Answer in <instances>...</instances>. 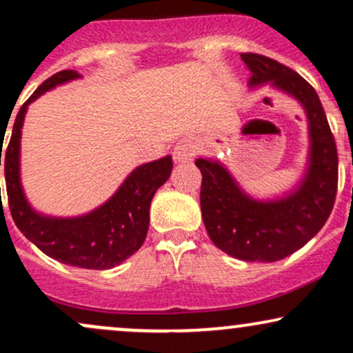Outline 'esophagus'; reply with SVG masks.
Here are the masks:
<instances>
[{
	"label": "esophagus",
	"mask_w": 353,
	"mask_h": 353,
	"mask_svg": "<svg viewBox=\"0 0 353 353\" xmlns=\"http://www.w3.org/2000/svg\"><path fill=\"white\" fill-rule=\"evenodd\" d=\"M190 156H192V144H190L189 141H181V143L174 148V159H176L177 163H188Z\"/></svg>",
	"instance_id": "1"
}]
</instances>
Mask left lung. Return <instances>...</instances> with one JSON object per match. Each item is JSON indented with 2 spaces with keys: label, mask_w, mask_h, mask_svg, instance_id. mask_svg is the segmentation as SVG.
Segmentation results:
<instances>
[{
  "label": "left lung",
  "mask_w": 353,
  "mask_h": 353,
  "mask_svg": "<svg viewBox=\"0 0 353 353\" xmlns=\"http://www.w3.org/2000/svg\"><path fill=\"white\" fill-rule=\"evenodd\" d=\"M252 71L250 84L272 83L305 108L310 129V165L292 196L274 202L249 199L219 163L197 159L201 209L210 241L247 262H275L310 241L329 219L339 185V154L315 89L299 72L272 58L242 52Z\"/></svg>",
  "instance_id": "left-lung-1"
}]
</instances>
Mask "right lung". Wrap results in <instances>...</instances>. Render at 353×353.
Listing matches in <instances>:
<instances>
[{
  "label": "right lung",
  "mask_w": 353,
  "mask_h": 353,
  "mask_svg": "<svg viewBox=\"0 0 353 353\" xmlns=\"http://www.w3.org/2000/svg\"><path fill=\"white\" fill-rule=\"evenodd\" d=\"M79 74L64 70L52 74L39 86L16 114L10 143L0 165L5 168L8 205L16 228L33 244L63 264L81 269L104 270L119 265L143 245L149 228V208L156 190L169 179L172 171V157L148 163L134 169L114 196L99 209L83 217L52 219L36 214L28 205L19 184V137L28 104L54 88ZM3 141V137H1ZM1 194V189H0Z\"/></svg>",
  "instance_id": "obj_1"
}]
</instances>
